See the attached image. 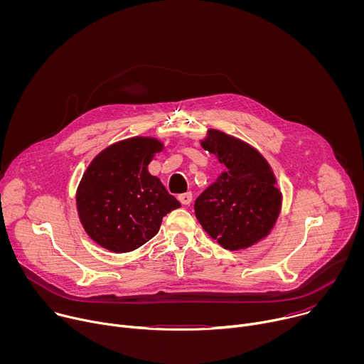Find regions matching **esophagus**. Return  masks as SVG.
Instances as JSON below:
<instances>
[{
    "label": "esophagus",
    "mask_w": 364,
    "mask_h": 364,
    "mask_svg": "<svg viewBox=\"0 0 364 364\" xmlns=\"http://www.w3.org/2000/svg\"><path fill=\"white\" fill-rule=\"evenodd\" d=\"M178 200H180L183 204L188 205V204L193 201V194H191V191H187V193L180 194V196H178Z\"/></svg>",
    "instance_id": "1"
}]
</instances>
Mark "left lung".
<instances>
[{"instance_id": "1", "label": "left lung", "mask_w": 364, "mask_h": 364, "mask_svg": "<svg viewBox=\"0 0 364 364\" xmlns=\"http://www.w3.org/2000/svg\"><path fill=\"white\" fill-rule=\"evenodd\" d=\"M201 146L226 170L194 203L201 228L225 249H246L274 229L281 212V191L264 155L218 129L207 131Z\"/></svg>"}]
</instances>
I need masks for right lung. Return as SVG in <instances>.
<instances>
[{"label": "right lung", "instance_id": "add662e5", "mask_svg": "<svg viewBox=\"0 0 364 364\" xmlns=\"http://www.w3.org/2000/svg\"><path fill=\"white\" fill-rule=\"evenodd\" d=\"M164 145L134 136L99 152L86 168L76 205L85 232L115 253L131 252L159 233L163 218L181 205L151 176L148 164Z\"/></svg>", "mask_w": 364, "mask_h": 364}]
</instances>
